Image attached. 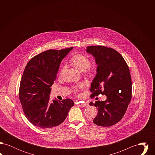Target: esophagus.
I'll list each match as a JSON object with an SVG mask.
<instances>
[{
	"instance_id": "1",
	"label": "esophagus",
	"mask_w": 155,
	"mask_h": 155,
	"mask_svg": "<svg viewBox=\"0 0 155 155\" xmlns=\"http://www.w3.org/2000/svg\"><path fill=\"white\" fill-rule=\"evenodd\" d=\"M81 105L82 107H87V106H88V104L87 103H82Z\"/></svg>"
}]
</instances>
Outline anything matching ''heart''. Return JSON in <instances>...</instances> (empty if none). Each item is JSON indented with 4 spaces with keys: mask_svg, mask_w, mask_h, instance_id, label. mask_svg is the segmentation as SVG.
<instances>
[{
    "mask_svg": "<svg viewBox=\"0 0 155 155\" xmlns=\"http://www.w3.org/2000/svg\"><path fill=\"white\" fill-rule=\"evenodd\" d=\"M70 64L78 71L82 72L85 74H90L92 70V67L90 64V60L88 58L82 54H75L73 55L69 60ZM63 72V68H61L59 75H61ZM82 87V85H80L73 88L74 92H77L78 88Z\"/></svg>",
    "mask_w": 155,
    "mask_h": 155,
    "instance_id": "heart-1",
    "label": "heart"
}]
</instances>
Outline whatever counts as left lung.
<instances>
[{
  "instance_id": "obj_1",
  "label": "left lung",
  "mask_w": 155,
  "mask_h": 155,
  "mask_svg": "<svg viewBox=\"0 0 155 155\" xmlns=\"http://www.w3.org/2000/svg\"><path fill=\"white\" fill-rule=\"evenodd\" d=\"M86 52L95 59L97 74L91 83V97L105 95L104 101L91 102L97 109L93 120L97 125L110 127L123 117L131 100L132 82L128 66L114 49L103 46H88Z\"/></svg>"
}]
</instances>
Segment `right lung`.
<instances>
[{"instance_id":"1","label":"right lung","mask_w":155,"mask_h":155,"mask_svg":"<svg viewBox=\"0 0 155 155\" xmlns=\"http://www.w3.org/2000/svg\"><path fill=\"white\" fill-rule=\"evenodd\" d=\"M73 49L42 52L31 59L25 68L19 98L26 118L38 128L50 130L61 124L74 106L70 99L49 102L51 87L61 61Z\"/></svg>"}]
</instances>
